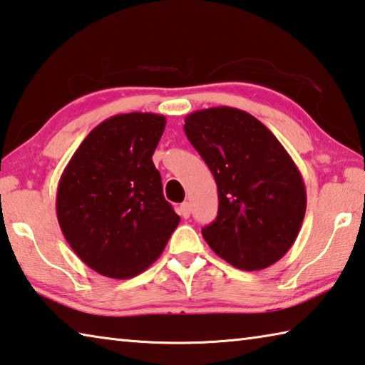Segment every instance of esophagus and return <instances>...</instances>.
Returning a JSON list of instances; mask_svg holds the SVG:
<instances>
[{
  "mask_svg": "<svg viewBox=\"0 0 365 365\" xmlns=\"http://www.w3.org/2000/svg\"><path fill=\"white\" fill-rule=\"evenodd\" d=\"M178 214H180L183 218H188L191 214V204L190 202H182L180 207H178Z\"/></svg>",
  "mask_w": 365,
  "mask_h": 365,
  "instance_id": "1",
  "label": "esophagus"
}]
</instances>
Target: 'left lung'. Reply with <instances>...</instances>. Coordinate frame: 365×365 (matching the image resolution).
Masks as SVG:
<instances>
[{
  "mask_svg": "<svg viewBox=\"0 0 365 365\" xmlns=\"http://www.w3.org/2000/svg\"><path fill=\"white\" fill-rule=\"evenodd\" d=\"M185 134L215 178L218 214L202 236L244 271L271 267L302 228L307 190L300 170L267 125L231 107L197 110Z\"/></svg>",
  "mask_w": 365,
  "mask_h": 365,
  "instance_id": "1",
  "label": "left lung"
}]
</instances>
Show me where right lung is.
<instances>
[{"label":"right lung","mask_w":365,"mask_h":365,"mask_svg":"<svg viewBox=\"0 0 365 365\" xmlns=\"http://www.w3.org/2000/svg\"><path fill=\"white\" fill-rule=\"evenodd\" d=\"M165 128L156 113H124L92 129L58 180L56 210L73 252L113 279L158 260L178 217L164 200L153 156Z\"/></svg>","instance_id":"right-lung-1"}]
</instances>
